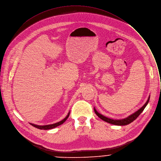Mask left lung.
Here are the masks:
<instances>
[{
    "mask_svg": "<svg viewBox=\"0 0 161 161\" xmlns=\"http://www.w3.org/2000/svg\"><path fill=\"white\" fill-rule=\"evenodd\" d=\"M150 100V97H148L147 101L146 102V103L139 109L138 110L137 112H136L134 114H131V115L128 116V118H125V119H119V120H117V119H110L107 118V117L100 114L99 113H98L97 112V110L94 108V112L96 113V114L99 117L100 119H101L102 120H103L108 123L112 124V125H119V126H123V125H128L130 123H131V122H133L135 119H136L137 118V117L141 114V112L144 110V109L145 108V107H147V105H148V102Z\"/></svg>",
    "mask_w": 161,
    "mask_h": 161,
    "instance_id": "obj_1",
    "label": "left lung"
}]
</instances>
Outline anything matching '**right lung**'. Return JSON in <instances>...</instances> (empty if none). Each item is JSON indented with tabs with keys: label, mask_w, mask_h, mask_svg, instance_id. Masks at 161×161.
<instances>
[{
	"label": "right lung",
	"mask_w": 161,
	"mask_h": 161,
	"mask_svg": "<svg viewBox=\"0 0 161 161\" xmlns=\"http://www.w3.org/2000/svg\"><path fill=\"white\" fill-rule=\"evenodd\" d=\"M69 114H70V112H69L68 115L65 117V118H64L63 120H62L60 122H58L56 123H54V124H52V125H43V126H40V125H35V124H32V123H30L33 126L36 128H38V129H40V130H49V129H52V128H54L58 126H59L62 124H63L67 119V118H69Z\"/></svg>",
	"instance_id": "right-lung-1"
}]
</instances>
